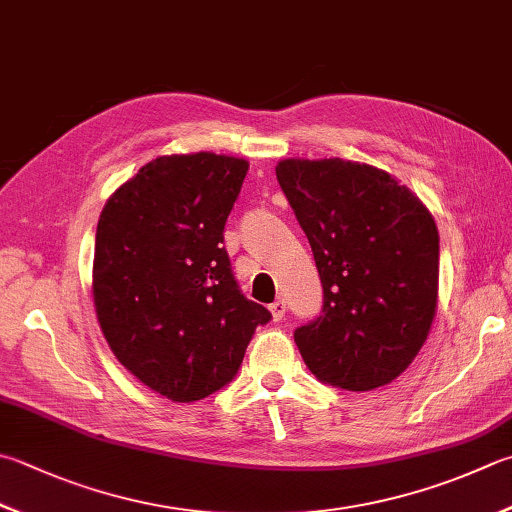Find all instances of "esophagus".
<instances>
[{"instance_id": "obj_1", "label": "esophagus", "mask_w": 512, "mask_h": 512, "mask_svg": "<svg viewBox=\"0 0 512 512\" xmlns=\"http://www.w3.org/2000/svg\"><path fill=\"white\" fill-rule=\"evenodd\" d=\"M269 312H272L274 321H281V318H283L285 312H287V307H285L283 301H274L272 305H269Z\"/></svg>"}]
</instances>
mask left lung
Wrapping results in <instances>:
<instances>
[{
	"mask_svg": "<svg viewBox=\"0 0 512 512\" xmlns=\"http://www.w3.org/2000/svg\"><path fill=\"white\" fill-rule=\"evenodd\" d=\"M276 178L310 240L323 316L294 341L318 379L368 392L417 359L439 305V231L388 171L343 158H285Z\"/></svg>",
	"mask_w": 512,
	"mask_h": 512,
	"instance_id": "obj_1",
	"label": "left lung"
}]
</instances>
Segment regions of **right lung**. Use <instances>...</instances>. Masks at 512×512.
I'll return each instance as SVG.
<instances>
[{
	"instance_id": "obj_1",
	"label": "right lung",
	"mask_w": 512,
	"mask_h": 512,
	"mask_svg": "<svg viewBox=\"0 0 512 512\" xmlns=\"http://www.w3.org/2000/svg\"><path fill=\"white\" fill-rule=\"evenodd\" d=\"M249 162L158 156L113 191L98 220L93 307L124 368L171 401L209 397L238 372L263 305L238 292L223 231Z\"/></svg>"
}]
</instances>
